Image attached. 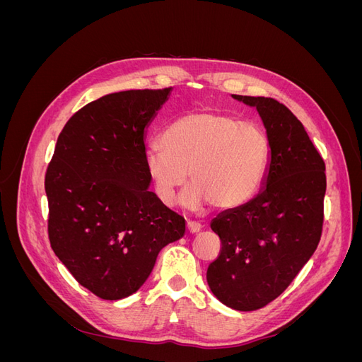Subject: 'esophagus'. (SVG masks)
Returning <instances> with one entry per match:
<instances>
[{"label": "esophagus", "mask_w": 362, "mask_h": 362, "mask_svg": "<svg viewBox=\"0 0 362 362\" xmlns=\"http://www.w3.org/2000/svg\"><path fill=\"white\" fill-rule=\"evenodd\" d=\"M187 229H189V233L196 234V233H199V231H201V229H202V225H201L199 222L189 221V222H187Z\"/></svg>", "instance_id": "34e87169"}]
</instances>
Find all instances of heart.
Here are the masks:
<instances>
[{"label":"heart","instance_id":"heart-1","mask_svg":"<svg viewBox=\"0 0 362 362\" xmlns=\"http://www.w3.org/2000/svg\"><path fill=\"white\" fill-rule=\"evenodd\" d=\"M161 145L145 151V168L161 202L170 205L185 178L190 208L233 210L258 193L270 161L264 128L217 110L185 113L164 128Z\"/></svg>","mask_w":362,"mask_h":362}]
</instances>
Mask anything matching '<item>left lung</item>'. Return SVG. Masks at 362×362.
Returning a JSON list of instances; mask_svg holds the SVG:
<instances>
[{
  "mask_svg": "<svg viewBox=\"0 0 362 362\" xmlns=\"http://www.w3.org/2000/svg\"><path fill=\"white\" fill-rule=\"evenodd\" d=\"M234 98L257 107L270 140V163L259 194L211 222L222 245L206 281L229 308L254 311L282 294L317 249L326 173L320 152L286 105L264 96Z\"/></svg>",
  "mask_w": 362,
  "mask_h": 362,
  "instance_id": "obj_1",
  "label": "left lung"
}]
</instances>
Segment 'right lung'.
I'll use <instances>...</instances> for the list:
<instances>
[{
  "mask_svg": "<svg viewBox=\"0 0 362 362\" xmlns=\"http://www.w3.org/2000/svg\"><path fill=\"white\" fill-rule=\"evenodd\" d=\"M172 87L105 95L74 113L45 173L54 254L105 300L137 291L184 217L148 190L145 131Z\"/></svg>",
  "mask_w": 362,
  "mask_h": 362,
  "instance_id": "right-lung-1",
  "label": "right lung"
}]
</instances>
